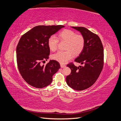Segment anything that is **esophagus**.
<instances>
[{
	"mask_svg": "<svg viewBox=\"0 0 121 121\" xmlns=\"http://www.w3.org/2000/svg\"><path fill=\"white\" fill-rule=\"evenodd\" d=\"M60 67H61V68H64V67H66V65H64V64H60Z\"/></svg>",
	"mask_w": 121,
	"mask_h": 121,
	"instance_id": "1",
	"label": "esophagus"
}]
</instances>
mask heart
Returning <instances> with one entry per match:
<instances>
[{"instance_id":"b5f03b06","label":"heart","mask_w":121,"mask_h":121,"mask_svg":"<svg viewBox=\"0 0 121 121\" xmlns=\"http://www.w3.org/2000/svg\"><path fill=\"white\" fill-rule=\"evenodd\" d=\"M58 39L60 41L66 42L65 51H58L52 55V58L60 63H65L71 60L74 56L80 55L84 49L85 38L82 35L77 34L70 29H64L58 34ZM58 39L55 36L50 37L48 40V44L52 51L57 50Z\"/></svg>"}]
</instances>
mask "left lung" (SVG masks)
Returning <instances> with one entry per match:
<instances>
[{
	"mask_svg": "<svg viewBox=\"0 0 121 121\" xmlns=\"http://www.w3.org/2000/svg\"><path fill=\"white\" fill-rule=\"evenodd\" d=\"M72 27L79 31L85 38L84 49L74 60L83 66L77 67L73 63L68 64L67 66L71 71L66 77V83L72 89L82 91L94 84L103 69L104 48L97 35L83 27Z\"/></svg>",
	"mask_w": 121,
	"mask_h": 121,
	"instance_id": "obj_1",
	"label": "left lung"
}]
</instances>
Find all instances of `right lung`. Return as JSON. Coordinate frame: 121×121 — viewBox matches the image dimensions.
<instances>
[{"mask_svg":"<svg viewBox=\"0 0 121 121\" xmlns=\"http://www.w3.org/2000/svg\"><path fill=\"white\" fill-rule=\"evenodd\" d=\"M63 27L64 26H37L21 37L16 50L17 67L23 79L32 86L41 88L50 85L53 76L60 68L55 60H50L45 65L41 63L49 57L48 39Z\"/></svg>","mask_w":121,"mask_h":121,"instance_id":"obj_1","label":"right lung"}]
</instances>
